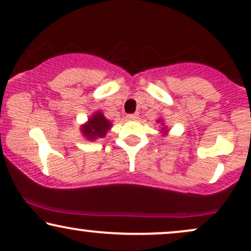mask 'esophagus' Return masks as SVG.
Listing matches in <instances>:
<instances>
[{"mask_svg":"<svg viewBox=\"0 0 251 251\" xmlns=\"http://www.w3.org/2000/svg\"><path fill=\"white\" fill-rule=\"evenodd\" d=\"M137 118H138V114H128V115H126V119H129V120H136Z\"/></svg>","mask_w":251,"mask_h":251,"instance_id":"1","label":"esophagus"}]
</instances>
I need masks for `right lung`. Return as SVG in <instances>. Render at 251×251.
Here are the masks:
<instances>
[{
  "instance_id": "obj_1",
  "label": "right lung",
  "mask_w": 251,
  "mask_h": 251,
  "mask_svg": "<svg viewBox=\"0 0 251 251\" xmlns=\"http://www.w3.org/2000/svg\"><path fill=\"white\" fill-rule=\"evenodd\" d=\"M111 122L105 118L101 113H96L89 119L88 123L82 126V132L88 139H97L105 137L107 130L111 128Z\"/></svg>"
}]
</instances>
